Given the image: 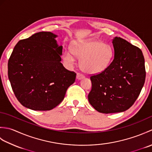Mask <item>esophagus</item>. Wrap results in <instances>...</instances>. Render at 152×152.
Returning a JSON list of instances; mask_svg holds the SVG:
<instances>
[{
    "label": "esophagus",
    "instance_id": "obj_1",
    "mask_svg": "<svg viewBox=\"0 0 152 152\" xmlns=\"http://www.w3.org/2000/svg\"><path fill=\"white\" fill-rule=\"evenodd\" d=\"M85 76L83 75L82 74H80V73H77V75H76V78L78 79V80H82L83 78H84Z\"/></svg>",
    "mask_w": 152,
    "mask_h": 152
}]
</instances>
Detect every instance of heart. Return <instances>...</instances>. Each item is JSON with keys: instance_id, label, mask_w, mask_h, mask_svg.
I'll return each instance as SVG.
<instances>
[{"instance_id": "b5f03b06", "label": "heart", "mask_w": 152, "mask_h": 152, "mask_svg": "<svg viewBox=\"0 0 152 152\" xmlns=\"http://www.w3.org/2000/svg\"><path fill=\"white\" fill-rule=\"evenodd\" d=\"M70 52L63 55V61L69 65L80 59V66L89 74H97L104 71L111 63L114 52L109 44L95 39L75 40L70 48Z\"/></svg>"}]
</instances>
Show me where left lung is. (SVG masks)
<instances>
[{
	"label": "left lung",
	"instance_id": "obj_1",
	"mask_svg": "<svg viewBox=\"0 0 152 152\" xmlns=\"http://www.w3.org/2000/svg\"><path fill=\"white\" fill-rule=\"evenodd\" d=\"M114 57L102 72L90 77L91 105L103 114L121 112L134 104L146 78L142 52L120 37L112 40Z\"/></svg>",
	"mask_w": 152,
	"mask_h": 152
}]
</instances>
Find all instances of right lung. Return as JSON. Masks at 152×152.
<instances>
[{
    "mask_svg": "<svg viewBox=\"0 0 152 152\" xmlns=\"http://www.w3.org/2000/svg\"><path fill=\"white\" fill-rule=\"evenodd\" d=\"M57 35L39 32L19 41L8 60V75L21 104L33 110H50L64 99L75 72L61 63L63 46Z\"/></svg>",
    "mask_w": 152,
    "mask_h": 152,
    "instance_id": "1",
    "label": "right lung"
}]
</instances>
